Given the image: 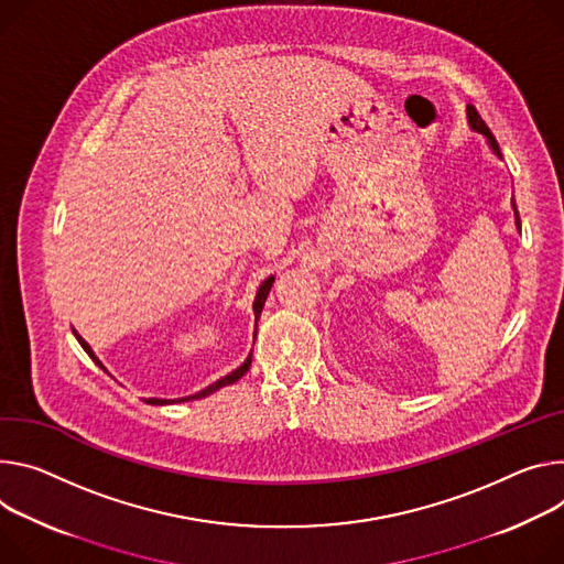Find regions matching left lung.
Segmentation results:
<instances>
[{
  "mask_svg": "<svg viewBox=\"0 0 564 564\" xmlns=\"http://www.w3.org/2000/svg\"><path fill=\"white\" fill-rule=\"evenodd\" d=\"M468 123H470V128L475 130V132H479V134H484L486 139H488V145L497 152V155H501L499 152V143H497V139L492 137V132H490V128L486 126V121L479 117V112H477V108L475 106H468ZM513 207H516V202H513ZM516 223L520 225V214H518V209H516Z\"/></svg>",
  "mask_w": 564,
  "mask_h": 564,
  "instance_id": "obj_1",
  "label": "left lung"
}]
</instances>
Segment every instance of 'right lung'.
<instances>
[{
    "label": "right lung",
    "instance_id": "obj_1",
    "mask_svg": "<svg viewBox=\"0 0 564 564\" xmlns=\"http://www.w3.org/2000/svg\"><path fill=\"white\" fill-rule=\"evenodd\" d=\"M272 283H274V276H270V279H265L263 281V285L259 288V294H256V301H253V315H261V311H263V303H265V299H268V292H270V288H272ZM74 335H76V339L80 341V346L85 348V352L91 357V360L100 367V369H106L104 365L98 362V357L94 355V350L89 348V344L74 330ZM249 367H251V352H249V357L247 360L236 369V371H231L229 376H225V378H220L218 382H214V384H209L207 389H202V391H197V393H193V395H186V398H177L180 402H186V400H197V398H207L209 393H214V391H218V389H223V387H227V384H234V382H238L247 371H249ZM148 404H166V402H175V400H164V398H148L145 400Z\"/></svg>",
    "mask_w": 564,
    "mask_h": 564
}]
</instances>
